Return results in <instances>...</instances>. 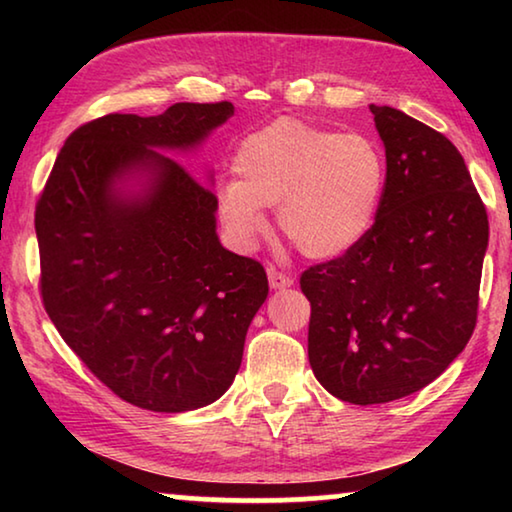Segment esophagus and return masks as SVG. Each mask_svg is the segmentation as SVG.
Masks as SVG:
<instances>
[{
    "label": "esophagus",
    "mask_w": 512,
    "mask_h": 512,
    "mask_svg": "<svg viewBox=\"0 0 512 512\" xmlns=\"http://www.w3.org/2000/svg\"><path fill=\"white\" fill-rule=\"evenodd\" d=\"M268 284H271V289H275V291H280V289H289V287H293V280L289 275H284V273H280L277 271V268H268Z\"/></svg>",
    "instance_id": "34e87169"
}]
</instances>
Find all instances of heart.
Here are the masks:
<instances>
[{"mask_svg":"<svg viewBox=\"0 0 512 512\" xmlns=\"http://www.w3.org/2000/svg\"><path fill=\"white\" fill-rule=\"evenodd\" d=\"M237 180L219 189L228 235L250 248L264 235V207L309 259H339L366 239L386 192V158L366 133H336L300 119H275L235 151Z\"/></svg>","mask_w":512,"mask_h":512,"instance_id":"1","label":"heart"}]
</instances>
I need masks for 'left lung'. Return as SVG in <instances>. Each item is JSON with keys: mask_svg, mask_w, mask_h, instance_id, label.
Returning <instances> with one entry per match:
<instances>
[{"mask_svg": "<svg viewBox=\"0 0 512 512\" xmlns=\"http://www.w3.org/2000/svg\"><path fill=\"white\" fill-rule=\"evenodd\" d=\"M370 112L386 149L375 228L300 277L311 370L361 406L420 391L463 352L488 250V214L456 146L402 110Z\"/></svg>", "mask_w": 512, "mask_h": 512, "instance_id": "obj_1", "label": "left lung"}]
</instances>
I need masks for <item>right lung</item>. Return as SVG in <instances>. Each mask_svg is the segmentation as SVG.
Returning a JSON list of instances; mask_svg holds the SVG:
<instances>
[{
    "label": "right lung",
    "mask_w": 512,
    "mask_h": 512,
    "mask_svg": "<svg viewBox=\"0 0 512 512\" xmlns=\"http://www.w3.org/2000/svg\"><path fill=\"white\" fill-rule=\"evenodd\" d=\"M232 115L221 101L94 119L67 137L36 207L51 323L146 411L219 400L268 296L264 266L221 246L212 189L167 155L198 151Z\"/></svg>",
    "instance_id": "1"
}]
</instances>
